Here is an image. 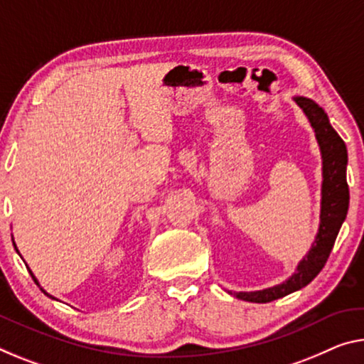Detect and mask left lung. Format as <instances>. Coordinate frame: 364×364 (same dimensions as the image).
Listing matches in <instances>:
<instances>
[{"mask_svg": "<svg viewBox=\"0 0 364 364\" xmlns=\"http://www.w3.org/2000/svg\"><path fill=\"white\" fill-rule=\"evenodd\" d=\"M293 100L303 109L311 128L314 131L317 146L322 159V184H321V215L319 228L309 251L298 262L295 272L287 280L274 287L256 291H228L235 298L250 303H269L284 298L293 291L301 290L321 272L331 255L340 227L347 218L350 193L347 184L348 154L342 137L331 126L327 113L314 100L303 95H295Z\"/></svg>", "mask_w": 364, "mask_h": 364, "instance_id": "1", "label": "left lung"}]
</instances>
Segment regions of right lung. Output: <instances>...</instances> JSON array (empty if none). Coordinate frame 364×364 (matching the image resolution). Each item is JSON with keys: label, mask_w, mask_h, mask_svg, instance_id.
<instances>
[{"label": "right lung", "mask_w": 364, "mask_h": 364, "mask_svg": "<svg viewBox=\"0 0 364 364\" xmlns=\"http://www.w3.org/2000/svg\"><path fill=\"white\" fill-rule=\"evenodd\" d=\"M13 245H14V247H16V251H17V252H19V250H17V246H16V243H14V241H13ZM19 256H21V255H19ZM28 272H31V274H32V277H33V280H36V284H37V285H38V287H40V284H38V280H37V279H36V275H33V272H32V270H31V269H28ZM40 290H42V291H43V293H45V295H47V296H48V298H51V299H56V298H55V296H53V295H50V293H47V291H45V290H43V288H42V287H40Z\"/></svg>", "instance_id": "add662e5"}]
</instances>
